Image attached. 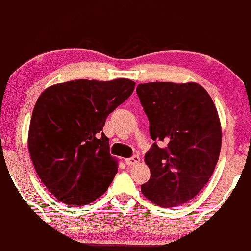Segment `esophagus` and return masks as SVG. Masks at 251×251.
<instances>
[{
  "label": "esophagus",
  "mask_w": 251,
  "mask_h": 251,
  "mask_svg": "<svg viewBox=\"0 0 251 251\" xmlns=\"http://www.w3.org/2000/svg\"><path fill=\"white\" fill-rule=\"evenodd\" d=\"M126 165H129V166L137 165V164L140 163V157H139V156H132L131 158H126Z\"/></svg>",
  "instance_id": "esophagus-1"
}]
</instances>
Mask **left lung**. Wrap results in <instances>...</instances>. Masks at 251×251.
<instances>
[{
  "mask_svg": "<svg viewBox=\"0 0 251 251\" xmlns=\"http://www.w3.org/2000/svg\"><path fill=\"white\" fill-rule=\"evenodd\" d=\"M137 94L153 144L145 163L150 178L141 192L163 207L179 206L209 182L221 150L222 129L211 96L198 83L139 84Z\"/></svg>",
  "mask_w": 251,
  "mask_h": 251,
  "instance_id": "obj_1",
  "label": "left lung"
}]
</instances>
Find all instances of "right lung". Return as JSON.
<instances>
[{
  "label": "right lung",
  "mask_w": 251,
  "mask_h": 251,
  "mask_svg": "<svg viewBox=\"0 0 251 251\" xmlns=\"http://www.w3.org/2000/svg\"><path fill=\"white\" fill-rule=\"evenodd\" d=\"M134 85L128 78L76 79L49 86L38 98L28 149L41 182L60 202L86 205L112 183L118 160L102 129Z\"/></svg>",
  "instance_id": "1"
}]
</instances>
